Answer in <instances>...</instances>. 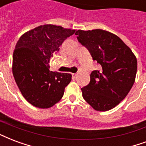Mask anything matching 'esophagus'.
I'll return each instance as SVG.
<instances>
[{"label": "esophagus", "mask_w": 146, "mask_h": 146, "mask_svg": "<svg viewBox=\"0 0 146 146\" xmlns=\"http://www.w3.org/2000/svg\"><path fill=\"white\" fill-rule=\"evenodd\" d=\"M76 76H77V74L76 73H72V78L73 80H76Z\"/></svg>", "instance_id": "esophagus-1"}]
</instances>
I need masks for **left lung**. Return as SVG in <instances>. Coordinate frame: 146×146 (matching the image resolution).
Wrapping results in <instances>:
<instances>
[{"instance_id": "obj_1", "label": "left lung", "mask_w": 146, "mask_h": 146, "mask_svg": "<svg viewBox=\"0 0 146 146\" xmlns=\"http://www.w3.org/2000/svg\"><path fill=\"white\" fill-rule=\"evenodd\" d=\"M77 40L100 67L90 74V82L81 89L83 99L97 111L113 109L125 99L135 83L137 60L118 36L106 31L78 30Z\"/></svg>"}]
</instances>
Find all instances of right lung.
I'll list each match as a JSON object with an SVG mask.
<instances>
[{
    "label": "right lung",
    "mask_w": 146,
    "mask_h": 146,
    "mask_svg": "<svg viewBox=\"0 0 146 146\" xmlns=\"http://www.w3.org/2000/svg\"><path fill=\"white\" fill-rule=\"evenodd\" d=\"M75 32L45 24L26 32L17 41L13 55V75L23 96L34 106L47 109L63 97L72 76L50 71L49 63L63 41Z\"/></svg>",
    "instance_id": "1"
}]
</instances>
